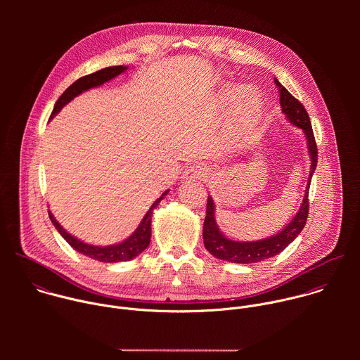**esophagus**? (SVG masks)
Instances as JSON below:
<instances>
[{
    "instance_id": "obj_1",
    "label": "esophagus",
    "mask_w": 360,
    "mask_h": 360,
    "mask_svg": "<svg viewBox=\"0 0 360 360\" xmlns=\"http://www.w3.org/2000/svg\"><path fill=\"white\" fill-rule=\"evenodd\" d=\"M205 175L203 168L199 165H191L188 167L184 174H182V179H200Z\"/></svg>"
}]
</instances>
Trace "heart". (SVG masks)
I'll use <instances>...</instances> for the list:
<instances>
[{"label":"heart","mask_w":360,"mask_h":360,"mask_svg":"<svg viewBox=\"0 0 360 360\" xmlns=\"http://www.w3.org/2000/svg\"><path fill=\"white\" fill-rule=\"evenodd\" d=\"M238 97L235 105L232 108L231 115V128L238 141L246 139L259 125L262 118V102L255 92V89L249 86H243L240 89H228L222 99L224 105L231 107L233 101Z\"/></svg>","instance_id":"heart-1"}]
</instances>
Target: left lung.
Returning <instances> with one entry per match:
<instances>
[{
    "instance_id": "1",
    "label": "left lung",
    "mask_w": 360,
    "mask_h": 360,
    "mask_svg": "<svg viewBox=\"0 0 360 360\" xmlns=\"http://www.w3.org/2000/svg\"><path fill=\"white\" fill-rule=\"evenodd\" d=\"M275 84L279 91V104L282 108V112L289 124L293 127L302 129L307 152L311 157V171L309 178H307L303 200L299 207V211L292 218V221L282 228L278 233L264 238L259 240H235L228 238L218 226L215 219V202L211 195H208V203H207V217H205L203 222V245L208 249L211 255L221 261H228L233 264H256L265 259L272 258V256L281 253L289 243L295 240V238L302 232L306 219H307V195H309V185L312 181V175L318 165V148L311 125L309 115H307L306 110L300 102L290 95V92L276 79Z\"/></svg>"
}]
</instances>
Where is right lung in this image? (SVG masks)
<instances>
[{"instance_id":"1","label":"right lung","mask_w":360,"mask_h":360,"mask_svg":"<svg viewBox=\"0 0 360 360\" xmlns=\"http://www.w3.org/2000/svg\"><path fill=\"white\" fill-rule=\"evenodd\" d=\"M128 70V67L124 65H115V67H107L104 70H99L94 74L85 75L79 79H77L72 85H70L64 94L58 98V101L56 102V107L53 110V114H51L49 120H53L67 104L71 102L75 96L81 95L82 92L91 89V88H96L102 84H105L111 79H114L115 77L121 75L122 72H125ZM169 189H167L155 202L150 205V208L148 210V212L143 215L142 221L139 222L138 228L122 242L114 243V245H108V246H96V245H91L86 243L75 236H72L71 233H68L61 224L54 218V215L51 214V211H48L49 219L53 222V225L56 226V229L60 232V235L71 245V248H74L77 252L88 256L91 259L99 261V262H107V264H115V262H125V261H131L139 253H142L149 242H150V219H152V212L155 210L160 202L168 195Z\"/></svg>"}]
</instances>
